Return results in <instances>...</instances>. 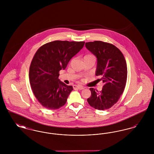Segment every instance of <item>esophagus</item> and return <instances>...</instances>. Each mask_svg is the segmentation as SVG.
<instances>
[{
	"label": "esophagus",
	"mask_w": 154,
	"mask_h": 154,
	"mask_svg": "<svg viewBox=\"0 0 154 154\" xmlns=\"http://www.w3.org/2000/svg\"><path fill=\"white\" fill-rule=\"evenodd\" d=\"M74 89H78L80 90H82L84 89V87L82 86H79V85H73Z\"/></svg>",
	"instance_id": "esophagus-1"
}]
</instances>
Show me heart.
<instances>
[{"label":"heart","instance_id":"obj_1","mask_svg":"<svg viewBox=\"0 0 154 154\" xmlns=\"http://www.w3.org/2000/svg\"><path fill=\"white\" fill-rule=\"evenodd\" d=\"M94 57V56L93 55H92V54H87V55H85L84 57Z\"/></svg>","mask_w":154,"mask_h":154}]
</instances>
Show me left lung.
<instances>
[{
    "instance_id": "left-lung-1",
    "label": "left lung",
    "mask_w": 154,
    "mask_h": 154,
    "mask_svg": "<svg viewBox=\"0 0 154 154\" xmlns=\"http://www.w3.org/2000/svg\"><path fill=\"white\" fill-rule=\"evenodd\" d=\"M85 47L96 57V75H100L99 80L104 83L100 92L89 89L91 96L87 101L96 110L109 109L117 102L124 91L128 74L126 60L122 52L109 43L94 41L86 43Z\"/></svg>"
}]
</instances>
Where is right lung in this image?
Listing matches in <instances>:
<instances>
[{
    "mask_svg": "<svg viewBox=\"0 0 154 154\" xmlns=\"http://www.w3.org/2000/svg\"><path fill=\"white\" fill-rule=\"evenodd\" d=\"M84 42L56 40L41 46L29 67L30 84L33 94L44 107L58 109L64 106L73 89L59 80V71L80 51Z\"/></svg>",
    "mask_w": 154,
    "mask_h": 154,
    "instance_id": "1",
    "label": "right lung"
}]
</instances>
